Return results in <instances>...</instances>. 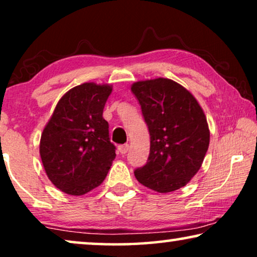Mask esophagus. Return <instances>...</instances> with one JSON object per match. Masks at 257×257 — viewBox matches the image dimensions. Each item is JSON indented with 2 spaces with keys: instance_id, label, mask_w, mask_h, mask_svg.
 <instances>
[{
  "instance_id": "esophagus-1",
  "label": "esophagus",
  "mask_w": 257,
  "mask_h": 257,
  "mask_svg": "<svg viewBox=\"0 0 257 257\" xmlns=\"http://www.w3.org/2000/svg\"><path fill=\"white\" fill-rule=\"evenodd\" d=\"M128 150H130V145H127V144H125V145H119L118 146V151L121 154H126L128 152Z\"/></svg>"
}]
</instances>
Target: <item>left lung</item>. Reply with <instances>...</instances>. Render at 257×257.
<instances>
[{
  "instance_id": "1",
  "label": "left lung",
  "mask_w": 257,
  "mask_h": 257,
  "mask_svg": "<svg viewBox=\"0 0 257 257\" xmlns=\"http://www.w3.org/2000/svg\"><path fill=\"white\" fill-rule=\"evenodd\" d=\"M149 126L151 145L145 166L135 175L158 193L184 187L198 173L209 146V128L202 107L187 89L168 78L132 84Z\"/></svg>"
}]
</instances>
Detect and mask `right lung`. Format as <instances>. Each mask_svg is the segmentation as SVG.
I'll use <instances>...</instances> for the list:
<instances>
[{"label": "right lung", "instance_id": "obj_1", "mask_svg": "<svg viewBox=\"0 0 257 257\" xmlns=\"http://www.w3.org/2000/svg\"><path fill=\"white\" fill-rule=\"evenodd\" d=\"M112 86L83 83L56 105L42 132L40 154L48 178L70 195H83L106 178L115 147L103 110Z\"/></svg>", "mask_w": 257, "mask_h": 257}]
</instances>
